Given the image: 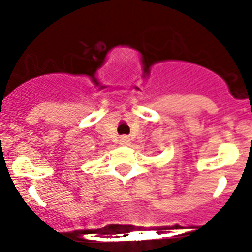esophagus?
Segmentation results:
<instances>
[{
	"label": "esophagus",
	"mask_w": 252,
	"mask_h": 252,
	"mask_svg": "<svg viewBox=\"0 0 252 252\" xmlns=\"http://www.w3.org/2000/svg\"><path fill=\"white\" fill-rule=\"evenodd\" d=\"M120 142H121L122 145H128V144H130V139H128L127 136H122L121 139H120Z\"/></svg>",
	"instance_id": "esophagus-1"
}]
</instances>
